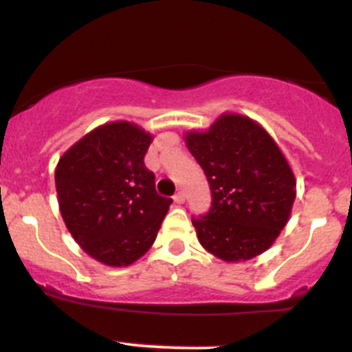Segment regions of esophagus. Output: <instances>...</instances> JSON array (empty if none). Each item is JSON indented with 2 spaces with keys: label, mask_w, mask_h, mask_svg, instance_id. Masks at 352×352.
<instances>
[{
  "label": "esophagus",
  "mask_w": 352,
  "mask_h": 352,
  "mask_svg": "<svg viewBox=\"0 0 352 352\" xmlns=\"http://www.w3.org/2000/svg\"><path fill=\"white\" fill-rule=\"evenodd\" d=\"M173 201H175L177 204H184V202H186V194L180 190V192H177L175 196H173Z\"/></svg>",
  "instance_id": "esophagus-1"
}]
</instances>
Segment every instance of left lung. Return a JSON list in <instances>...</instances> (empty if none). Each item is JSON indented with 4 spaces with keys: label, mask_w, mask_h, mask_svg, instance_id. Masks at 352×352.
Segmentation results:
<instances>
[{
    "label": "left lung",
    "mask_w": 352,
    "mask_h": 352,
    "mask_svg": "<svg viewBox=\"0 0 352 352\" xmlns=\"http://www.w3.org/2000/svg\"><path fill=\"white\" fill-rule=\"evenodd\" d=\"M184 140L212 196L208 214L192 219L199 243L232 264L264 254L289 221L296 197L293 168L274 138L248 116L225 112Z\"/></svg>",
    "instance_id": "1"
}]
</instances>
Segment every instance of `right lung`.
<instances>
[{"mask_svg":"<svg viewBox=\"0 0 352 352\" xmlns=\"http://www.w3.org/2000/svg\"><path fill=\"white\" fill-rule=\"evenodd\" d=\"M153 134L129 120L95 127L56 166L59 211L74 242L110 267H127L155 243L172 199L144 166Z\"/></svg>","mask_w":352,"mask_h":352,"instance_id":"obj_1","label":"right lung"}]
</instances>
